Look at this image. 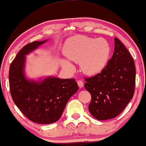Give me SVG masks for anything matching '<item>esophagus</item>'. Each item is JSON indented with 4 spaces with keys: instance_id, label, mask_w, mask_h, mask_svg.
<instances>
[{
    "instance_id": "esophagus-1",
    "label": "esophagus",
    "mask_w": 146,
    "mask_h": 146,
    "mask_svg": "<svg viewBox=\"0 0 146 146\" xmlns=\"http://www.w3.org/2000/svg\"><path fill=\"white\" fill-rule=\"evenodd\" d=\"M78 86L80 87V88H82V87L84 86V82L82 81V80H78Z\"/></svg>"
}]
</instances>
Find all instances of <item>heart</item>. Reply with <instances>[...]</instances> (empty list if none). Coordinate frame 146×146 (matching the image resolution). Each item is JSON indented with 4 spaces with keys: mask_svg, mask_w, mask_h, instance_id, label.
Returning a JSON list of instances; mask_svg holds the SVG:
<instances>
[{
    "mask_svg": "<svg viewBox=\"0 0 146 146\" xmlns=\"http://www.w3.org/2000/svg\"><path fill=\"white\" fill-rule=\"evenodd\" d=\"M63 52L69 60L80 63L82 71L85 74L95 75L101 72L108 64L110 46L104 38L75 36L66 41ZM61 64L69 71L74 69L73 65L67 60H61Z\"/></svg>",
    "mask_w": 146,
    "mask_h": 146,
    "instance_id": "1",
    "label": "heart"
}]
</instances>
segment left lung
Instances as JSON below:
<instances>
[{
    "mask_svg": "<svg viewBox=\"0 0 146 146\" xmlns=\"http://www.w3.org/2000/svg\"><path fill=\"white\" fill-rule=\"evenodd\" d=\"M136 70L133 58L118 38L111 59L101 73L85 78V88L91 95L89 112L102 121L118 116L134 95Z\"/></svg>",
    "mask_w": 146,
    "mask_h": 146,
    "instance_id": "obj_1",
    "label": "left lung"
}]
</instances>
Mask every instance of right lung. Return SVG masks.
<instances>
[{"mask_svg":"<svg viewBox=\"0 0 146 146\" xmlns=\"http://www.w3.org/2000/svg\"><path fill=\"white\" fill-rule=\"evenodd\" d=\"M46 40L34 41L23 46L11 62L9 72L10 93L15 104L29 120L40 124L59 120L68 100L78 90L73 78L47 77L35 81L25 77V56Z\"/></svg>","mask_w":146,"mask_h":146,"instance_id":"add662e5","label":"right lung"}]
</instances>
